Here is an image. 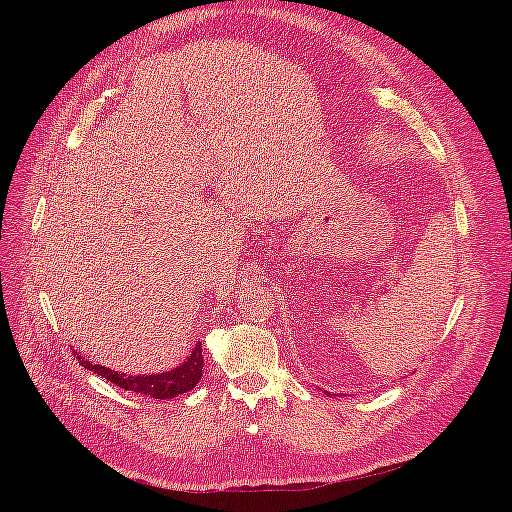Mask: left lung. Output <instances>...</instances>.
<instances>
[{"label":"left lung","mask_w":512,"mask_h":512,"mask_svg":"<svg viewBox=\"0 0 512 512\" xmlns=\"http://www.w3.org/2000/svg\"><path fill=\"white\" fill-rule=\"evenodd\" d=\"M326 395H330V393H328V391H326Z\"/></svg>","instance_id":"8db88e82"}]
</instances>
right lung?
I'll return each mask as SVG.
<instances>
[{
	"mask_svg": "<svg viewBox=\"0 0 512 512\" xmlns=\"http://www.w3.org/2000/svg\"><path fill=\"white\" fill-rule=\"evenodd\" d=\"M75 356L79 358V362L85 369L105 377L107 381L115 383L117 387H121L125 391L148 395L154 399H174V397L194 389L202 377V364H204L200 342H196L190 356L182 364H178V367H174L172 371L156 373V375H125V373L107 369V367H103V364L85 360L81 356V352H75Z\"/></svg>",
	"mask_w": 512,
	"mask_h": 512,
	"instance_id": "right-lung-1",
	"label": "right lung"
}]
</instances>
